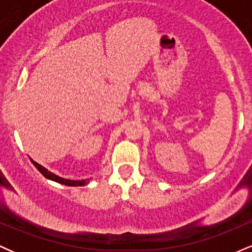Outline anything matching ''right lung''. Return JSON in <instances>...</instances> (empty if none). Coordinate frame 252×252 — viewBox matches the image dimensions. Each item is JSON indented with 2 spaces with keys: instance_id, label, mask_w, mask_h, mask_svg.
<instances>
[{
  "instance_id": "obj_1",
  "label": "right lung",
  "mask_w": 252,
  "mask_h": 252,
  "mask_svg": "<svg viewBox=\"0 0 252 252\" xmlns=\"http://www.w3.org/2000/svg\"><path fill=\"white\" fill-rule=\"evenodd\" d=\"M32 163L34 164V166L36 167V169L39 170L41 174L45 176L46 179H48V180H52V181H56L58 184H62V185H66V186H72V187H78V186H85V185H88L90 182V179H85V180H71V179H65V178H62V176L54 174V173H52L48 170L47 168H45V167L41 166V164L36 163L35 161L32 160Z\"/></svg>"
}]
</instances>
